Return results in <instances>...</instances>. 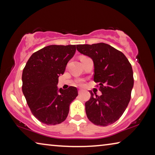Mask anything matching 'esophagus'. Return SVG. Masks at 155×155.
Wrapping results in <instances>:
<instances>
[{
    "instance_id": "esophagus-1",
    "label": "esophagus",
    "mask_w": 155,
    "mask_h": 155,
    "mask_svg": "<svg viewBox=\"0 0 155 155\" xmlns=\"http://www.w3.org/2000/svg\"><path fill=\"white\" fill-rule=\"evenodd\" d=\"M82 92H83L82 90H81V89H80V90H78V94H81Z\"/></svg>"
}]
</instances>
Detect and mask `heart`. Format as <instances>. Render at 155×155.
I'll return each instance as SVG.
<instances>
[{"label": "heart", "instance_id": "1", "mask_svg": "<svg viewBox=\"0 0 155 155\" xmlns=\"http://www.w3.org/2000/svg\"><path fill=\"white\" fill-rule=\"evenodd\" d=\"M79 83L80 85H83V81H80L79 83Z\"/></svg>", "mask_w": 155, "mask_h": 155}]
</instances>
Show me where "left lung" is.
<instances>
[{"label": "left lung", "mask_w": 155, "mask_h": 155, "mask_svg": "<svg viewBox=\"0 0 155 155\" xmlns=\"http://www.w3.org/2000/svg\"><path fill=\"white\" fill-rule=\"evenodd\" d=\"M77 51L90 57L94 65V81L102 95L90 91L85 112L93 124L106 127L116 122L130 100L134 79L132 66L122 52L104 43L79 44Z\"/></svg>", "instance_id": "1"}]
</instances>
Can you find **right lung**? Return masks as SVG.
Wrapping results in <instances>:
<instances>
[{"mask_svg":"<svg viewBox=\"0 0 155 155\" xmlns=\"http://www.w3.org/2000/svg\"><path fill=\"white\" fill-rule=\"evenodd\" d=\"M76 52L75 45H50L31 56L23 70L22 92L32 114L47 125L66 119L70 104L78 96L77 87H57L58 78Z\"/></svg>","mask_w":155,"mask_h":155,"instance_id":"1","label":"right lung"}]
</instances>
